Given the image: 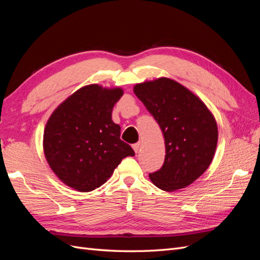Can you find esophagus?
I'll list each match as a JSON object with an SVG mask.
<instances>
[{"label": "esophagus", "mask_w": 260, "mask_h": 260, "mask_svg": "<svg viewBox=\"0 0 260 260\" xmlns=\"http://www.w3.org/2000/svg\"><path fill=\"white\" fill-rule=\"evenodd\" d=\"M140 148H141V142H138L136 144H133V149H135L136 153H138L140 151Z\"/></svg>", "instance_id": "esophagus-1"}]
</instances>
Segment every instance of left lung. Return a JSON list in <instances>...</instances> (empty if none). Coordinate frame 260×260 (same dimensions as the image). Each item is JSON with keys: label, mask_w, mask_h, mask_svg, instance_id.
Masks as SVG:
<instances>
[{"label": "left lung", "mask_w": 260, "mask_h": 260, "mask_svg": "<svg viewBox=\"0 0 260 260\" xmlns=\"http://www.w3.org/2000/svg\"><path fill=\"white\" fill-rule=\"evenodd\" d=\"M133 91L165 138L164 165L149 174V179L167 192L190 185L206 171L214 157L218 141L214 116L190 90L168 78L139 83Z\"/></svg>", "instance_id": "1"}]
</instances>
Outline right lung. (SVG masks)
I'll return each instance as SVG.
<instances>
[{
	"label": "right lung",
	"mask_w": 260,
	"mask_h": 260,
	"mask_svg": "<svg viewBox=\"0 0 260 260\" xmlns=\"http://www.w3.org/2000/svg\"><path fill=\"white\" fill-rule=\"evenodd\" d=\"M119 88L83 86L55 109L43 136L45 158L66 185L90 192L104 184L132 147L120 140L119 124L112 120Z\"/></svg>",
	"instance_id": "obj_1"
}]
</instances>
